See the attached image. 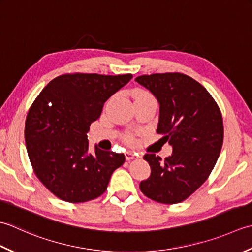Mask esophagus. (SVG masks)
Here are the masks:
<instances>
[{
    "mask_svg": "<svg viewBox=\"0 0 252 252\" xmlns=\"http://www.w3.org/2000/svg\"><path fill=\"white\" fill-rule=\"evenodd\" d=\"M125 157H126V160H127V161H130V160H132V158H136V153H133V152H126V153H125Z\"/></svg>",
    "mask_w": 252,
    "mask_h": 252,
    "instance_id": "obj_1",
    "label": "esophagus"
}]
</instances>
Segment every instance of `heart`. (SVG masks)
Wrapping results in <instances>:
<instances>
[{"mask_svg":"<svg viewBox=\"0 0 252 252\" xmlns=\"http://www.w3.org/2000/svg\"><path fill=\"white\" fill-rule=\"evenodd\" d=\"M139 94H147V92H139ZM125 140H126V142H128V143H132V142H133V138H132V136L128 135V136L125 137Z\"/></svg>","mask_w":252,"mask_h":252,"instance_id":"obj_1","label":"heart"}]
</instances>
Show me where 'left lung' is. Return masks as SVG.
<instances>
[{
	"mask_svg": "<svg viewBox=\"0 0 252 252\" xmlns=\"http://www.w3.org/2000/svg\"><path fill=\"white\" fill-rule=\"evenodd\" d=\"M136 81L157 97V132L173 147L164 161L155 153L143 157L151 175L140 183V190L157 202H182L207 181L219 158L224 137L220 107L201 84L185 74L142 75Z\"/></svg>",
	"mask_w": 252,
	"mask_h": 252,
	"instance_id": "1",
	"label": "left lung"
}]
</instances>
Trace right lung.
Segmentation results:
<instances>
[{"label": "right lung", "mask_w": 252, "mask_h": 252, "mask_svg": "<svg viewBox=\"0 0 252 252\" xmlns=\"http://www.w3.org/2000/svg\"><path fill=\"white\" fill-rule=\"evenodd\" d=\"M131 78V74L61 75L30 106L25 124L28 157L39 181L54 196L70 203L94 200L124 164L123 153L96 146L90 153L87 133L106 100Z\"/></svg>", "instance_id": "1"}]
</instances>
